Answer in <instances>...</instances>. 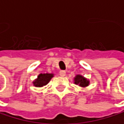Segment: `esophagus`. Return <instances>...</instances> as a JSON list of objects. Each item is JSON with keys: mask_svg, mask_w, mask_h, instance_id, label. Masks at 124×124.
Masks as SVG:
<instances>
[{"mask_svg": "<svg viewBox=\"0 0 124 124\" xmlns=\"http://www.w3.org/2000/svg\"><path fill=\"white\" fill-rule=\"evenodd\" d=\"M59 74H60V76H61V77H63L64 76L66 75V71H65V70H61V71L59 72Z\"/></svg>", "mask_w": 124, "mask_h": 124, "instance_id": "1", "label": "esophagus"}]
</instances>
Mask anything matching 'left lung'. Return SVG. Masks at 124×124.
<instances>
[{"mask_svg":"<svg viewBox=\"0 0 124 124\" xmlns=\"http://www.w3.org/2000/svg\"><path fill=\"white\" fill-rule=\"evenodd\" d=\"M74 83L85 88V87L88 86L89 85V81L84 77H83V76L77 75L74 78Z\"/></svg>","mask_w":124,"mask_h":124,"instance_id":"left-lung-1","label":"left lung"}]
</instances>
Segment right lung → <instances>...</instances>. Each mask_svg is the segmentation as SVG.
<instances>
[{
  "mask_svg": "<svg viewBox=\"0 0 124 124\" xmlns=\"http://www.w3.org/2000/svg\"><path fill=\"white\" fill-rule=\"evenodd\" d=\"M53 77V73H41L38 76L37 79L33 81V85L35 87H42L48 83Z\"/></svg>",
  "mask_w": 124,
  "mask_h": 124,
  "instance_id": "1",
  "label": "right lung"
}]
</instances>
